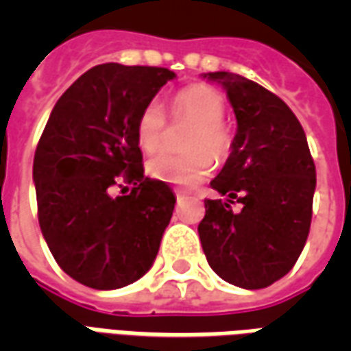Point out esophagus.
Listing matches in <instances>:
<instances>
[{"label":"esophagus","mask_w":351,"mask_h":351,"mask_svg":"<svg viewBox=\"0 0 351 351\" xmlns=\"http://www.w3.org/2000/svg\"><path fill=\"white\" fill-rule=\"evenodd\" d=\"M175 195H176V199L180 201V199H186V195H188V193H186V191H182V190H175Z\"/></svg>","instance_id":"esophagus-1"}]
</instances>
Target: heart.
Returning <instances> with one entry per match:
<instances>
[{
    "label": "heart",
    "instance_id": "heart-1",
    "mask_svg": "<svg viewBox=\"0 0 351 351\" xmlns=\"http://www.w3.org/2000/svg\"><path fill=\"white\" fill-rule=\"evenodd\" d=\"M226 101L221 93L206 84H191L171 99L175 120H191L193 128L184 141L182 154L163 152L148 161V175L175 186H195L213 173L216 160H226L233 148V131L223 122ZM138 146L146 154L160 150L165 141V112L160 103H148L135 125Z\"/></svg>",
    "mask_w": 351,
    "mask_h": 351
}]
</instances>
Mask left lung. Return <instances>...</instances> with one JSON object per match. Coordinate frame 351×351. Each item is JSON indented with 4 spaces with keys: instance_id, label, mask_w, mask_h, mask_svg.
<instances>
[{
    "instance_id": "obj_1",
    "label": "left lung",
    "mask_w": 351,
    "mask_h": 351,
    "mask_svg": "<svg viewBox=\"0 0 351 351\" xmlns=\"http://www.w3.org/2000/svg\"><path fill=\"white\" fill-rule=\"evenodd\" d=\"M223 86L237 118L233 148L210 186L199 239L213 271L261 289L293 269L312 221L316 167L297 116L278 95L228 71L203 75ZM243 208L233 213L230 205Z\"/></svg>"
}]
</instances>
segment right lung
Instances as JSON below:
<instances>
[{
    "instance_id": "obj_1",
    "label": "right lung",
    "mask_w": 351,
    "mask_h": 351,
    "mask_svg": "<svg viewBox=\"0 0 351 351\" xmlns=\"http://www.w3.org/2000/svg\"><path fill=\"white\" fill-rule=\"evenodd\" d=\"M175 77L165 67L95 65L50 112L34 158L39 226L62 271L84 286L133 284L158 256L176 197L145 176L135 125ZM123 182L134 188L116 196Z\"/></svg>"
}]
</instances>
